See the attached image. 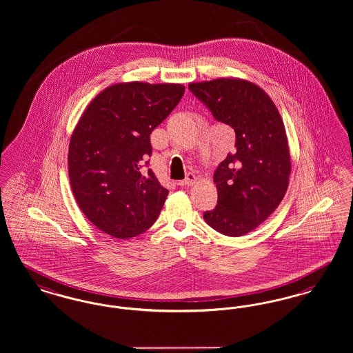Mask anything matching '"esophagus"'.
Returning a JSON list of instances; mask_svg holds the SVG:
<instances>
[{
    "label": "esophagus",
    "instance_id": "obj_1",
    "mask_svg": "<svg viewBox=\"0 0 353 353\" xmlns=\"http://www.w3.org/2000/svg\"><path fill=\"white\" fill-rule=\"evenodd\" d=\"M196 182V176L194 175V174H191V172H188L187 174V176H185V179L181 182V185H192L194 183Z\"/></svg>",
    "mask_w": 353,
    "mask_h": 353
}]
</instances>
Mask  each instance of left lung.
I'll return each instance as SVG.
<instances>
[{
	"instance_id": "obj_1",
	"label": "left lung",
	"mask_w": 353,
	"mask_h": 353,
	"mask_svg": "<svg viewBox=\"0 0 353 353\" xmlns=\"http://www.w3.org/2000/svg\"><path fill=\"white\" fill-rule=\"evenodd\" d=\"M218 121L235 131V150L214 172L218 203L205 223L241 236L264 222L283 201L291 172L285 129L275 103L259 86L235 78L190 83Z\"/></svg>"
}]
</instances>
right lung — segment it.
<instances>
[{
  "label": "right lung",
  "instance_id": "right-lung-1",
  "mask_svg": "<svg viewBox=\"0 0 353 353\" xmlns=\"http://www.w3.org/2000/svg\"><path fill=\"white\" fill-rule=\"evenodd\" d=\"M183 94L174 83H118L82 114L70 139L69 178L79 208L105 234L129 239L158 219L168 190L149 168L150 134Z\"/></svg>",
  "mask_w": 353,
  "mask_h": 353
}]
</instances>
